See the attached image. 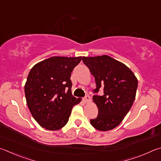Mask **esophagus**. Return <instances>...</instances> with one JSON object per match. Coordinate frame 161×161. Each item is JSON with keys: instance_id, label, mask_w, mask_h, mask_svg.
<instances>
[{"instance_id": "34e87169", "label": "esophagus", "mask_w": 161, "mask_h": 161, "mask_svg": "<svg viewBox=\"0 0 161 161\" xmlns=\"http://www.w3.org/2000/svg\"><path fill=\"white\" fill-rule=\"evenodd\" d=\"M90 101H91V98H90V96L89 95L86 96L85 97L83 98V101L84 102V103H89Z\"/></svg>"}]
</instances>
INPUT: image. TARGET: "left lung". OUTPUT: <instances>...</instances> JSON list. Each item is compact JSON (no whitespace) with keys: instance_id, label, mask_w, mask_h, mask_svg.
Listing matches in <instances>:
<instances>
[{"instance_id":"obj_1","label":"left lung","mask_w":161,"mask_h":161,"mask_svg":"<svg viewBox=\"0 0 161 161\" xmlns=\"http://www.w3.org/2000/svg\"><path fill=\"white\" fill-rule=\"evenodd\" d=\"M95 78L94 93L103 89L102 96L94 95L93 101L98 109L97 118L91 125L99 131H108L121 123L135 99L138 81L131 69L108 55L82 57Z\"/></svg>"}]
</instances>
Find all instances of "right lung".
Segmentation results:
<instances>
[{
  "instance_id": "right-lung-1",
  "label": "right lung",
  "mask_w": 161,
  "mask_h": 161,
  "mask_svg": "<svg viewBox=\"0 0 161 161\" xmlns=\"http://www.w3.org/2000/svg\"><path fill=\"white\" fill-rule=\"evenodd\" d=\"M81 57L53 56L35 65L25 86L26 101L40 126L58 130L68 122L72 108L81 101L72 94L71 73Z\"/></svg>"
}]
</instances>
